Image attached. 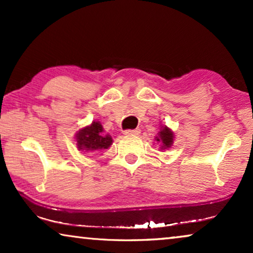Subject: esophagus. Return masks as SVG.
I'll use <instances>...</instances> for the list:
<instances>
[{"label": "esophagus", "instance_id": "34e87169", "mask_svg": "<svg viewBox=\"0 0 253 253\" xmlns=\"http://www.w3.org/2000/svg\"><path fill=\"white\" fill-rule=\"evenodd\" d=\"M126 136H138L140 133L139 129H133V130H126L123 132Z\"/></svg>", "mask_w": 253, "mask_h": 253}]
</instances>
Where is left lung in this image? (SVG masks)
Instances as JSON below:
<instances>
[{
    "label": "left lung",
    "instance_id": "1",
    "mask_svg": "<svg viewBox=\"0 0 253 253\" xmlns=\"http://www.w3.org/2000/svg\"><path fill=\"white\" fill-rule=\"evenodd\" d=\"M172 137H174V134H172L171 131L169 130L167 126H165L164 129L160 131L159 137H157V140L160 141L162 144V147L167 148L170 147V145L172 144Z\"/></svg>",
    "mask_w": 253,
    "mask_h": 253
}]
</instances>
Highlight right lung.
Returning <instances> with one entry per match:
<instances>
[{"label": "right lung", "instance_id": "obj_1", "mask_svg": "<svg viewBox=\"0 0 253 253\" xmlns=\"http://www.w3.org/2000/svg\"><path fill=\"white\" fill-rule=\"evenodd\" d=\"M102 126L93 122L89 126L79 130L77 133V146L79 150L96 151L108 148L113 143L112 137L102 133Z\"/></svg>", "mask_w": 253, "mask_h": 253}]
</instances>
